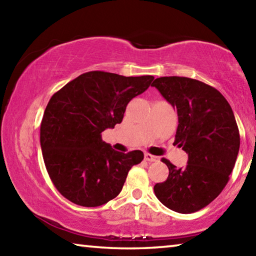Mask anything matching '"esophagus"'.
Segmentation results:
<instances>
[{
  "label": "esophagus",
  "instance_id": "esophagus-1",
  "mask_svg": "<svg viewBox=\"0 0 256 256\" xmlns=\"http://www.w3.org/2000/svg\"><path fill=\"white\" fill-rule=\"evenodd\" d=\"M144 159L146 160V162H158L159 160V158L158 157H156V156H154V154H144Z\"/></svg>",
  "mask_w": 256,
  "mask_h": 256
}]
</instances>
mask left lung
<instances>
[{
  "label": "left lung",
  "instance_id": "obj_1",
  "mask_svg": "<svg viewBox=\"0 0 256 256\" xmlns=\"http://www.w3.org/2000/svg\"><path fill=\"white\" fill-rule=\"evenodd\" d=\"M178 116L175 142L188 154L185 168L162 158L170 175L154 185L164 206L193 214L222 193L240 151V131L229 102L214 86L185 76H162L154 81Z\"/></svg>",
  "mask_w": 256,
  "mask_h": 256
}]
</instances>
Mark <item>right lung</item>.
I'll list each match as a JSON object with an SVG mask.
<instances>
[{"instance_id": "add662e5", "label": "right lung", "mask_w": 256, "mask_h": 256, "mask_svg": "<svg viewBox=\"0 0 256 256\" xmlns=\"http://www.w3.org/2000/svg\"><path fill=\"white\" fill-rule=\"evenodd\" d=\"M154 79L90 71L52 96L40 124V146L50 180L68 201L86 208L105 204L118 196L132 166L144 160L140 150L112 149L102 132L122 122L128 104Z\"/></svg>"}]
</instances>
